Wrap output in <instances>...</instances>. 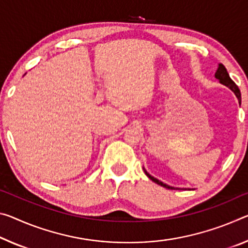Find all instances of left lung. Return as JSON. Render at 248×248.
Here are the masks:
<instances>
[{
	"label": "left lung",
	"mask_w": 248,
	"mask_h": 248,
	"mask_svg": "<svg viewBox=\"0 0 248 248\" xmlns=\"http://www.w3.org/2000/svg\"><path fill=\"white\" fill-rule=\"evenodd\" d=\"M215 78H217V79L219 80V82H221V84L227 86V87H229V88L232 90V92H233V93H235V96H236L237 99H238L239 105H241V100H242V98H241V92H239V89H238V87L236 86V84H235V82L231 79L230 75H229V73H227L225 66H224L223 64H218L217 70H216V73H215ZM143 170H144V169H143ZM144 172H145V174H147L148 178L150 179V180H152L155 183L159 184V186L166 187V188H169V190H176V187L168 186V184L161 182L160 180L153 178V176L149 174L148 172L145 171V170H144Z\"/></svg>",
	"instance_id": "obj_1"
}]
</instances>
